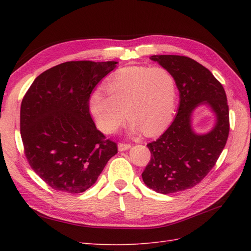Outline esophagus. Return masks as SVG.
<instances>
[{
  "instance_id": "34e87169",
  "label": "esophagus",
  "mask_w": 251,
  "mask_h": 251,
  "mask_svg": "<svg viewBox=\"0 0 251 251\" xmlns=\"http://www.w3.org/2000/svg\"><path fill=\"white\" fill-rule=\"evenodd\" d=\"M131 148V144H128V143H119L118 144V150L120 151H126V150H128Z\"/></svg>"
}]
</instances>
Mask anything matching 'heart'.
<instances>
[{"instance_id": "b5f03b06", "label": "heart", "mask_w": 251, "mask_h": 251, "mask_svg": "<svg viewBox=\"0 0 251 251\" xmlns=\"http://www.w3.org/2000/svg\"><path fill=\"white\" fill-rule=\"evenodd\" d=\"M105 90H96L89 100L90 112L105 134L115 132L127 117L132 133L153 136L173 119L177 83L164 67L121 68L105 82Z\"/></svg>"}]
</instances>
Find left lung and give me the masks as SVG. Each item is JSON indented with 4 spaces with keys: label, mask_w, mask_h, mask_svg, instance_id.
I'll list each match as a JSON object with an SVG mask.
<instances>
[{
    "label": "left lung",
    "mask_w": 251,
    "mask_h": 251,
    "mask_svg": "<svg viewBox=\"0 0 251 251\" xmlns=\"http://www.w3.org/2000/svg\"><path fill=\"white\" fill-rule=\"evenodd\" d=\"M150 58L173 73L180 94L172 125L156 141L147 144L151 160L141 175L150 188L168 195L194 187L214 168L228 138L229 110L223 86L207 68L187 56ZM202 103L214 111L217 123L209 133L198 135L192 131L190 116Z\"/></svg>",
    "instance_id": "1"
}]
</instances>
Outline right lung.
Instances as JSON below:
<instances>
[{
	"instance_id": "add662e5",
	"label": "right lung",
	"mask_w": 251,
	"mask_h": 251,
	"mask_svg": "<svg viewBox=\"0 0 251 251\" xmlns=\"http://www.w3.org/2000/svg\"><path fill=\"white\" fill-rule=\"evenodd\" d=\"M117 62H66L40 74L21 104V136L31 169L53 189L78 194L92 186L117 154L91 117L93 89Z\"/></svg>"
}]
</instances>
